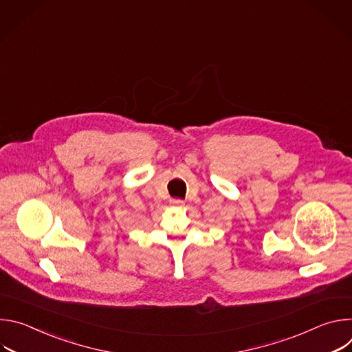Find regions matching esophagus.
Segmentation results:
<instances>
[{"label":"esophagus","mask_w":352,"mask_h":352,"mask_svg":"<svg viewBox=\"0 0 352 352\" xmlns=\"http://www.w3.org/2000/svg\"><path fill=\"white\" fill-rule=\"evenodd\" d=\"M171 204L175 205V206H182V205H184V200H181V199H173Z\"/></svg>","instance_id":"34e87169"}]
</instances>
